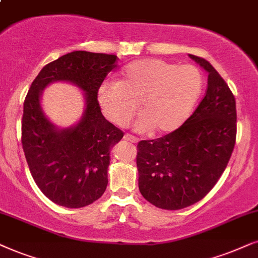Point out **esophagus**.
<instances>
[{"instance_id": "esophagus-1", "label": "esophagus", "mask_w": 258, "mask_h": 258, "mask_svg": "<svg viewBox=\"0 0 258 258\" xmlns=\"http://www.w3.org/2000/svg\"><path fill=\"white\" fill-rule=\"evenodd\" d=\"M123 139H125L126 142H130V143H138V140H139L137 137L130 135V133H126V135L123 136Z\"/></svg>"}]
</instances>
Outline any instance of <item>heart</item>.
I'll list each match as a JSON object with an SVG mask.
<instances>
[{
	"instance_id": "b5f03b06",
	"label": "heart",
	"mask_w": 258,
	"mask_h": 258,
	"mask_svg": "<svg viewBox=\"0 0 258 258\" xmlns=\"http://www.w3.org/2000/svg\"><path fill=\"white\" fill-rule=\"evenodd\" d=\"M201 91L202 77L196 67L143 59L122 72L121 81L101 84L97 98L102 114L115 125L126 126L138 104L139 131L169 133L186 120Z\"/></svg>"
}]
</instances>
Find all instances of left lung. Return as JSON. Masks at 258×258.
<instances>
[{"instance_id": "obj_1", "label": "left lung", "mask_w": 258, "mask_h": 258, "mask_svg": "<svg viewBox=\"0 0 258 258\" xmlns=\"http://www.w3.org/2000/svg\"><path fill=\"white\" fill-rule=\"evenodd\" d=\"M188 56L209 73L204 98L176 131L137 145L140 194L165 210H179L203 199L224 172L236 143L231 89L209 61Z\"/></svg>"}]
</instances>
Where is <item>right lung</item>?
I'll return each instance as SVG.
<instances>
[{"mask_svg":"<svg viewBox=\"0 0 258 258\" xmlns=\"http://www.w3.org/2000/svg\"><path fill=\"white\" fill-rule=\"evenodd\" d=\"M116 60V55L85 50L62 55L41 70L23 102L21 142L30 173L42 194L61 207L84 208L107 186L109 150L123 132L102 115L97 94ZM53 81H71L86 92L84 118L75 127L59 132L40 111V91Z\"/></svg>","mask_w":258,"mask_h":258,"instance_id":"1","label":"right lung"}]
</instances>
